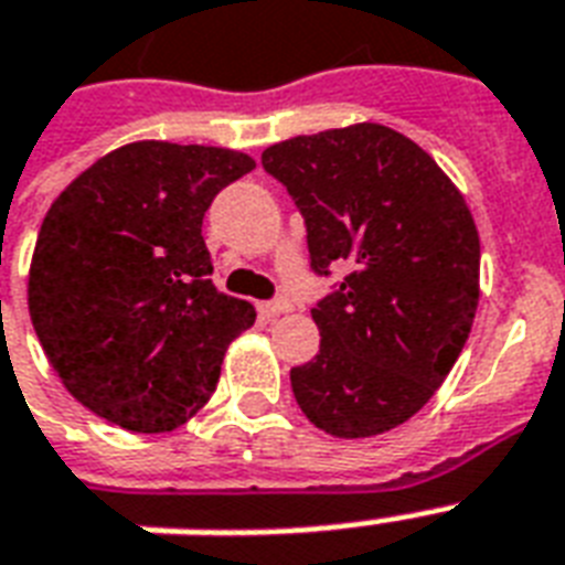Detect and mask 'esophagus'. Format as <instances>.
<instances>
[{"mask_svg": "<svg viewBox=\"0 0 565 565\" xmlns=\"http://www.w3.org/2000/svg\"><path fill=\"white\" fill-rule=\"evenodd\" d=\"M257 310H260V313H264L266 319H273V317H281V313H287V310H290V301H287V299L260 301V305H257Z\"/></svg>", "mask_w": 565, "mask_h": 565, "instance_id": "esophagus-1", "label": "esophagus"}]
</instances>
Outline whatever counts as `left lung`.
I'll use <instances>...</instances> for the list:
<instances>
[{"mask_svg": "<svg viewBox=\"0 0 565 565\" xmlns=\"http://www.w3.org/2000/svg\"><path fill=\"white\" fill-rule=\"evenodd\" d=\"M260 161L305 216L310 269H345L310 310L319 354L290 370L301 413L343 439L398 428L472 331L481 239L466 199L425 149L377 122L292 137Z\"/></svg>", "mask_w": 565, "mask_h": 565, "instance_id": "left-lung-1", "label": "left lung"}]
</instances>
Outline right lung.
Listing matches in <instances>:
<instances>
[{
	"mask_svg": "<svg viewBox=\"0 0 565 565\" xmlns=\"http://www.w3.org/2000/svg\"><path fill=\"white\" fill-rule=\"evenodd\" d=\"M255 170L220 146H119L57 195L29 269L31 326L61 384L102 419L163 434L202 411L255 308L213 287L202 220Z\"/></svg>",
	"mask_w": 565,
	"mask_h": 565,
	"instance_id": "add662e5",
	"label": "right lung"
}]
</instances>
